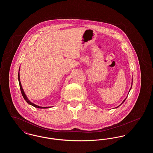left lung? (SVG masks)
<instances>
[{
  "instance_id": "obj_1",
  "label": "left lung",
  "mask_w": 153,
  "mask_h": 153,
  "mask_svg": "<svg viewBox=\"0 0 153 153\" xmlns=\"http://www.w3.org/2000/svg\"><path fill=\"white\" fill-rule=\"evenodd\" d=\"M131 87H132V85H131ZM131 88H130V91H130V90H131ZM126 98H127V97H126ZM126 99H124V100L123 102H122V104H123V103L124 102V101H125V100H126ZM121 104H120V105H121ZM120 105H119V106H118V107H116V108H117V107H119V106H120Z\"/></svg>"
}]
</instances>
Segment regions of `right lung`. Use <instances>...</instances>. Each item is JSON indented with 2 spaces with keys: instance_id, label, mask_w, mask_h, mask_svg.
I'll use <instances>...</instances> for the list:
<instances>
[{
  "instance_id": "add662e5",
  "label": "right lung",
  "mask_w": 153,
  "mask_h": 153,
  "mask_svg": "<svg viewBox=\"0 0 153 153\" xmlns=\"http://www.w3.org/2000/svg\"><path fill=\"white\" fill-rule=\"evenodd\" d=\"M19 70H20V68L19 69V72H18V81H19V87H20V89H21V93H22V96L24 98V99L26 100V102H27L28 104H29L30 105H33V107H36V108H51V107H40V106H38L37 105H36L35 104L31 102L29 100L27 99L26 95H25V93L22 88V85H21V81H20V76H19Z\"/></svg>"
}]
</instances>
